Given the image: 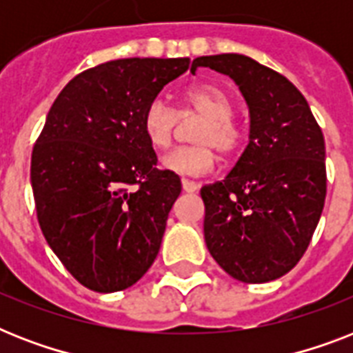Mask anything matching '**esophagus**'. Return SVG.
<instances>
[{"label": "esophagus", "mask_w": 353, "mask_h": 353, "mask_svg": "<svg viewBox=\"0 0 353 353\" xmlns=\"http://www.w3.org/2000/svg\"><path fill=\"white\" fill-rule=\"evenodd\" d=\"M181 185H183V190H185V192H196V190L199 188V183L188 181V179H185V177L181 179Z\"/></svg>", "instance_id": "34e87169"}]
</instances>
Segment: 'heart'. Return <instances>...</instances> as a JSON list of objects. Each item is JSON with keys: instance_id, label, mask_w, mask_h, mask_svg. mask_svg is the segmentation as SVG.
Returning a JSON list of instances; mask_svg holds the SVG:
<instances>
[{"instance_id": "obj_1", "label": "heart", "mask_w": 353, "mask_h": 353, "mask_svg": "<svg viewBox=\"0 0 353 353\" xmlns=\"http://www.w3.org/2000/svg\"><path fill=\"white\" fill-rule=\"evenodd\" d=\"M179 117H199L192 132L194 144L168 152L161 159L166 170L185 176H203L216 165V149L225 159L240 154L245 144V132L234 121V102L216 85H198L185 91L181 108L174 110L168 102L155 99L143 115V132L155 150L168 148L176 137Z\"/></svg>"}]
</instances>
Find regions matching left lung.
Instances as JSON below:
<instances>
[{
  "label": "left lung",
  "instance_id": "obj_1",
  "mask_svg": "<svg viewBox=\"0 0 353 353\" xmlns=\"http://www.w3.org/2000/svg\"><path fill=\"white\" fill-rule=\"evenodd\" d=\"M229 74L251 113L249 144L223 181L205 185V241L232 279H280L306 252L326 198L323 130L284 74L243 54L199 57Z\"/></svg>",
  "mask_w": 353,
  "mask_h": 353
}]
</instances>
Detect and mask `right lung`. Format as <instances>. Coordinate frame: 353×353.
I'll return each mask as SVG.
<instances>
[{
  "instance_id": "add662e5",
  "label": "right lung",
  "mask_w": 353,
  "mask_h": 353,
  "mask_svg": "<svg viewBox=\"0 0 353 353\" xmlns=\"http://www.w3.org/2000/svg\"><path fill=\"white\" fill-rule=\"evenodd\" d=\"M188 58H122L85 69L47 113L30 157L36 216L88 290H126L154 263L179 177L157 168L144 110Z\"/></svg>"
}]
</instances>
